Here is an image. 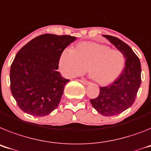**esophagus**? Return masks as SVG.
<instances>
[{"label":"esophagus","mask_w":151,"mask_h":151,"mask_svg":"<svg viewBox=\"0 0 151 151\" xmlns=\"http://www.w3.org/2000/svg\"><path fill=\"white\" fill-rule=\"evenodd\" d=\"M78 81H79L81 83H82L83 85H86V86L89 84V82H88L87 80H85V79H80V80H78Z\"/></svg>","instance_id":"34e87169"}]
</instances>
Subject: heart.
<instances>
[{
  "label": "heart",
  "instance_id": "1",
  "mask_svg": "<svg viewBox=\"0 0 151 151\" xmlns=\"http://www.w3.org/2000/svg\"><path fill=\"white\" fill-rule=\"evenodd\" d=\"M125 58L121 51L95 42H79L70 50H64L59 59V68L68 78L86 71L101 86L112 83L124 67Z\"/></svg>",
  "mask_w": 151,
  "mask_h": 151
}]
</instances>
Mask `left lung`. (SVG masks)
Returning a JSON list of instances; mask_svg holds the SVG:
<instances>
[{
    "label": "left lung",
    "mask_w": 151,
    "mask_h": 151,
    "mask_svg": "<svg viewBox=\"0 0 151 151\" xmlns=\"http://www.w3.org/2000/svg\"><path fill=\"white\" fill-rule=\"evenodd\" d=\"M103 37L122 52L125 58L124 67L118 78L111 85L100 87V93L90 102L103 116H114L133 105L140 86L141 66L139 58L125 42L115 37Z\"/></svg>",
    "instance_id": "8db88e82"
}]
</instances>
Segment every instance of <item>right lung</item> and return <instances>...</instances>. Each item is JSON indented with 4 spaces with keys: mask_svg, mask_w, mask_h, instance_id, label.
<instances>
[{
    "mask_svg": "<svg viewBox=\"0 0 151 151\" xmlns=\"http://www.w3.org/2000/svg\"><path fill=\"white\" fill-rule=\"evenodd\" d=\"M76 40L69 35L42 34L19 50L11 66V93L23 111L42 117L56 109L69 79L57 71L63 50Z\"/></svg>",
    "mask_w": 151,
    "mask_h": 151,
    "instance_id": "add662e5",
    "label": "right lung"
}]
</instances>
